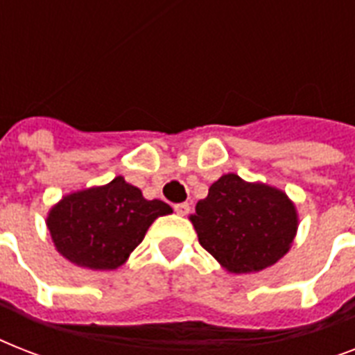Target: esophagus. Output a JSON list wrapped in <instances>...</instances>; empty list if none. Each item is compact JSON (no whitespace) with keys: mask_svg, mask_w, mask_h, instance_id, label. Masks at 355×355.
I'll return each mask as SVG.
<instances>
[{"mask_svg":"<svg viewBox=\"0 0 355 355\" xmlns=\"http://www.w3.org/2000/svg\"><path fill=\"white\" fill-rule=\"evenodd\" d=\"M175 211H177L178 216H188L189 205L188 202H178V205H175Z\"/></svg>","mask_w":355,"mask_h":355,"instance_id":"1","label":"esophagus"}]
</instances>
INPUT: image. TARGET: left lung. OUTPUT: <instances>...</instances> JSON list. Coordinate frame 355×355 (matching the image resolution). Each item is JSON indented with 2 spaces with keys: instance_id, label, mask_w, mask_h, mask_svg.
<instances>
[{
  "instance_id": "1",
  "label": "left lung",
  "mask_w": 355,
  "mask_h": 355,
  "mask_svg": "<svg viewBox=\"0 0 355 355\" xmlns=\"http://www.w3.org/2000/svg\"><path fill=\"white\" fill-rule=\"evenodd\" d=\"M199 243L232 275H252L289 252L298 230L297 206L286 191L227 173L189 216Z\"/></svg>"
}]
</instances>
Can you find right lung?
Masks as SVG:
<instances>
[{
	"label": "right lung",
	"mask_w": 355,
	"mask_h": 355,
	"mask_svg": "<svg viewBox=\"0 0 355 355\" xmlns=\"http://www.w3.org/2000/svg\"><path fill=\"white\" fill-rule=\"evenodd\" d=\"M173 214L164 200H147L141 189L116 177L64 195L47 211V230L57 252L69 263L92 270L121 267L162 216Z\"/></svg>",
	"instance_id": "right-lung-1"
}]
</instances>
